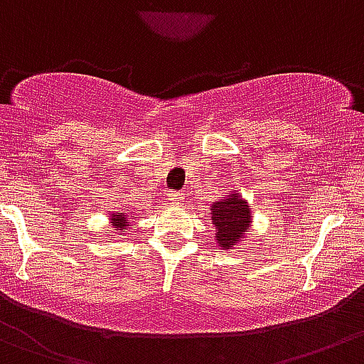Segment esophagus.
I'll list each match as a JSON object with an SVG mask.
<instances>
[{"label": "esophagus", "mask_w": 364, "mask_h": 364, "mask_svg": "<svg viewBox=\"0 0 364 364\" xmlns=\"http://www.w3.org/2000/svg\"><path fill=\"white\" fill-rule=\"evenodd\" d=\"M168 200H169V203H173V205H180V203H182V200H184V195L178 191H169Z\"/></svg>", "instance_id": "esophagus-1"}]
</instances>
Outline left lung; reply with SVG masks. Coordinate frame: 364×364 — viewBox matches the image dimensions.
I'll return each mask as SVG.
<instances>
[{
  "mask_svg": "<svg viewBox=\"0 0 364 364\" xmlns=\"http://www.w3.org/2000/svg\"><path fill=\"white\" fill-rule=\"evenodd\" d=\"M210 214H213V223L218 230L216 237L223 248L237 243L250 225V209L247 202L236 196L213 203Z\"/></svg>",
  "mask_w": 364,
  "mask_h": 364,
  "instance_id": "obj_1",
  "label": "left lung"
}]
</instances>
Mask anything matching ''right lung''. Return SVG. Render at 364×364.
<instances>
[{"instance_id":"right-lung-1","label":"right lung","mask_w":364,"mask_h":364,"mask_svg":"<svg viewBox=\"0 0 364 364\" xmlns=\"http://www.w3.org/2000/svg\"><path fill=\"white\" fill-rule=\"evenodd\" d=\"M112 223H114V227H116L117 232H124L128 220H127V216H124V214L114 213L112 214Z\"/></svg>"}]
</instances>
